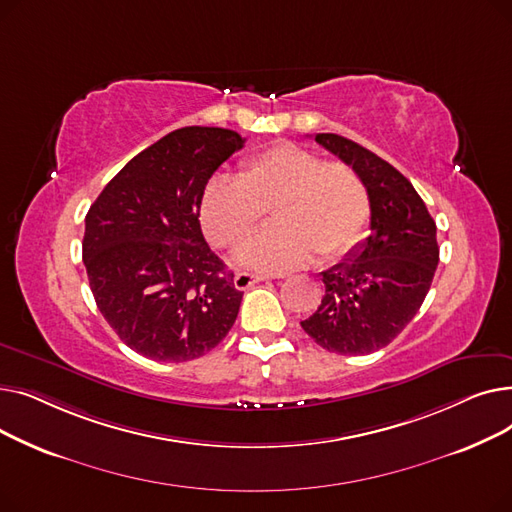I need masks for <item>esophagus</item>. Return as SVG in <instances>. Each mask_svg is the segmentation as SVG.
Instances as JSON below:
<instances>
[{
    "label": "esophagus",
    "instance_id": "esophagus-1",
    "mask_svg": "<svg viewBox=\"0 0 512 512\" xmlns=\"http://www.w3.org/2000/svg\"><path fill=\"white\" fill-rule=\"evenodd\" d=\"M267 280V276H253V274H247V272H238L234 276V288L236 290H249L253 284H259Z\"/></svg>",
    "mask_w": 512,
    "mask_h": 512
}]
</instances>
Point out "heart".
<instances>
[{"mask_svg": "<svg viewBox=\"0 0 512 512\" xmlns=\"http://www.w3.org/2000/svg\"><path fill=\"white\" fill-rule=\"evenodd\" d=\"M270 207L274 226L240 251L242 265L259 272H288L336 261L363 238L371 205L363 178L344 161L280 143L245 161L238 178L215 176L201 197V224L215 247L236 249Z\"/></svg>", "mask_w": 512, "mask_h": 512, "instance_id": "1", "label": "heart"}]
</instances>
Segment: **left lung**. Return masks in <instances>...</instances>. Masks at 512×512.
I'll return each instance as SVG.
<instances>
[{"mask_svg": "<svg viewBox=\"0 0 512 512\" xmlns=\"http://www.w3.org/2000/svg\"><path fill=\"white\" fill-rule=\"evenodd\" d=\"M315 141L363 178L371 234L321 272L326 294L301 326L330 353L369 355L405 330L425 301L440 261L436 222L388 161L340 134L319 132Z\"/></svg>", "mask_w": 512, "mask_h": 512, "instance_id": "1", "label": "left lung"}]
</instances>
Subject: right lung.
Segmentation results:
<instances>
[{
	"label": "right lung",
	"mask_w": 512,
	"mask_h": 512,
	"mask_svg": "<svg viewBox=\"0 0 512 512\" xmlns=\"http://www.w3.org/2000/svg\"><path fill=\"white\" fill-rule=\"evenodd\" d=\"M245 145L238 132L178 128L107 182L85 218L83 261L95 303L120 340L182 363L218 346L242 292L201 232L209 178Z\"/></svg>",
	"instance_id": "1"
}]
</instances>
